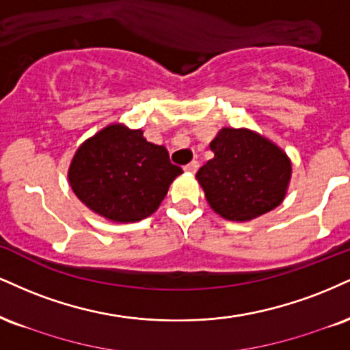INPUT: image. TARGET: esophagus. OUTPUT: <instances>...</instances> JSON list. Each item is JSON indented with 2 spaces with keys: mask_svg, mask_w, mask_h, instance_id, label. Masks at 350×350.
I'll return each instance as SVG.
<instances>
[{
  "mask_svg": "<svg viewBox=\"0 0 350 350\" xmlns=\"http://www.w3.org/2000/svg\"><path fill=\"white\" fill-rule=\"evenodd\" d=\"M197 170H199V161H196V159H193V161H191L187 164V166H184V171H187V172H196Z\"/></svg>",
  "mask_w": 350,
  "mask_h": 350,
  "instance_id": "obj_1",
  "label": "esophagus"
}]
</instances>
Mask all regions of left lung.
<instances>
[{
    "label": "left lung",
    "mask_w": 350,
    "mask_h": 350,
    "mask_svg": "<svg viewBox=\"0 0 350 350\" xmlns=\"http://www.w3.org/2000/svg\"><path fill=\"white\" fill-rule=\"evenodd\" d=\"M210 150L215 157L197 171L196 179L218 215L250 221L284 202L292 161L279 145L254 130L223 127Z\"/></svg>",
    "instance_id": "obj_1"
}]
</instances>
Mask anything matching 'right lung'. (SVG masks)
I'll use <instances>...</instances> for the list:
<instances>
[{
    "mask_svg": "<svg viewBox=\"0 0 350 350\" xmlns=\"http://www.w3.org/2000/svg\"><path fill=\"white\" fill-rule=\"evenodd\" d=\"M183 174L163 145L146 142L143 130L111 124L78 146L68 183L96 215L135 223L154 213L171 183Z\"/></svg>",
    "mask_w": 350,
    "mask_h": 350,
    "instance_id": "add662e5",
    "label": "right lung"
}]
</instances>
